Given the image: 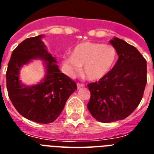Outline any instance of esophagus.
Listing matches in <instances>:
<instances>
[{"label":"esophagus","mask_w":154,"mask_h":154,"mask_svg":"<svg viewBox=\"0 0 154 154\" xmlns=\"http://www.w3.org/2000/svg\"><path fill=\"white\" fill-rule=\"evenodd\" d=\"M77 88L79 89V88H81V87H84L85 84H83V83H79V82H77Z\"/></svg>","instance_id":"1"}]
</instances>
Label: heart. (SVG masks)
<instances>
[{
    "instance_id": "1",
    "label": "heart",
    "mask_w": 154,
    "mask_h": 154,
    "mask_svg": "<svg viewBox=\"0 0 154 154\" xmlns=\"http://www.w3.org/2000/svg\"><path fill=\"white\" fill-rule=\"evenodd\" d=\"M117 51L111 45L83 42L75 47L72 57L64 60L66 72L73 76L83 66V73L89 80L96 81L106 75L112 69Z\"/></svg>"
}]
</instances>
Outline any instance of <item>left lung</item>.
Wrapping results in <instances>:
<instances>
[{
    "label": "left lung",
    "instance_id": "1",
    "mask_svg": "<svg viewBox=\"0 0 154 154\" xmlns=\"http://www.w3.org/2000/svg\"><path fill=\"white\" fill-rule=\"evenodd\" d=\"M110 43L118 59L98 82L88 84L90 99L87 107L103 123L126 118L141 102L147 83L146 60L134 46L114 37Z\"/></svg>",
    "mask_w": 154,
    "mask_h": 154
}]
</instances>
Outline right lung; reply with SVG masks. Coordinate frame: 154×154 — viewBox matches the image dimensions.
I'll return each mask as SVG.
<instances>
[{"label":"right lung","mask_w":154,"mask_h":154,"mask_svg":"<svg viewBox=\"0 0 154 154\" xmlns=\"http://www.w3.org/2000/svg\"><path fill=\"white\" fill-rule=\"evenodd\" d=\"M42 37V35L29 37L13 50L6 72V86L8 97L20 114L32 122L48 124L59 117L77 87L74 81L60 72ZM35 58L45 60L47 76L38 85L25 87L19 81V70Z\"/></svg>","instance_id":"obj_1"}]
</instances>
